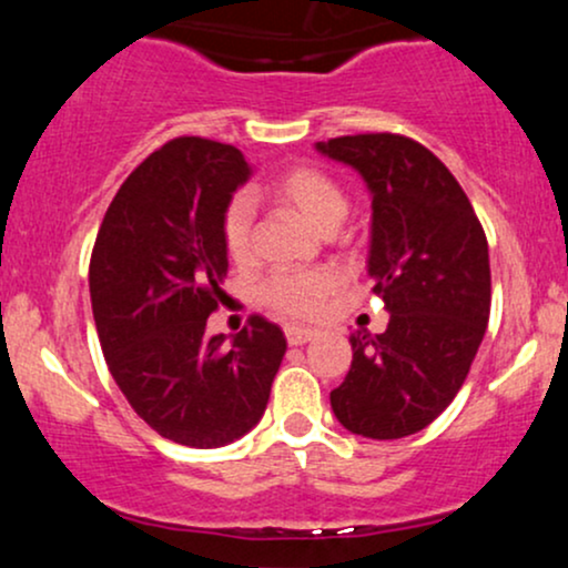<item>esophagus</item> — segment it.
Instances as JSON below:
<instances>
[{
	"label": "esophagus",
	"instance_id": "1",
	"mask_svg": "<svg viewBox=\"0 0 568 568\" xmlns=\"http://www.w3.org/2000/svg\"><path fill=\"white\" fill-rule=\"evenodd\" d=\"M285 338H288V344H293V347H298V344L312 342V338H315V331L302 328V325H285Z\"/></svg>",
	"mask_w": 568,
	"mask_h": 568
}]
</instances>
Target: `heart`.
Here are the masks:
<instances>
[{
    "mask_svg": "<svg viewBox=\"0 0 568 568\" xmlns=\"http://www.w3.org/2000/svg\"><path fill=\"white\" fill-rule=\"evenodd\" d=\"M266 194L277 205L288 207L304 224L321 234H331L347 219L349 200L344 189L331 179L328 173L317 168H291L280 173ZM224 245L232 262L243 264L251 256V232H253V207L245 197L230 202L224 213ZM338 291V275L331 270H310V272H283V275L270 277L262 288V298L266 306L285 317H312L325 310L328 298Z\"/></svg>",
    "mask_w": 568,
    "mask_h": 568,
    "instance_id": "1",
    "label": "heart"
}]
</instances>
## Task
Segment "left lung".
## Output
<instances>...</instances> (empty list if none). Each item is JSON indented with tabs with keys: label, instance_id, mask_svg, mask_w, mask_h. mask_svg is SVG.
Here are the masks:
<instances>
[{
	"label": "left lung",
	"instance_id": "8db88e82",
	"mask_svg": "<svg viewBox=\"0 0 568 568\" xmlns=\"http://www.w3.org/2000/svg\"><path fill=\"white\" fill-rule=\"evenodd\" d=\"M315 149L366 181L368 275L389 312L384 334L349 336L352 366L331 408L363 438H406L446 410L484 342L491 310L484 226L452 171L406 135H342Z\"/></svg>",
	"mask_w": 568,
	"mask_h": 568
}]
</instances>
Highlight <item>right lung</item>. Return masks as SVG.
I'll return each mask as SVG.
<instances>
[{"mask_svg":"<svg viewBox=\"0 0 568 568\" xmlns=\"http://www.w3.org/2000/svg\"><path fill=\"white\" fill-rule=\"evenodd\" d=\"M247 179L230 143L168 141L114 194L90 256V302L116 387L181 446L219 448L256 427L285 355L283 331L258 315L230 344L205 334L230 270L221 224Z\"/></svg>","mask_w":568,"mask_h":568,"instance_id":"obj_1","label":"right lung"}]
</instances>
